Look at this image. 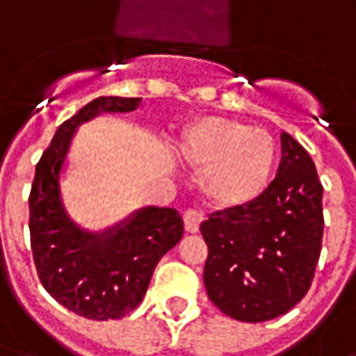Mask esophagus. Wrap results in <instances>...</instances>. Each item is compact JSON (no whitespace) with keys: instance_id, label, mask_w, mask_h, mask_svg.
<instances>
[{"instance_id":"esophagus-1","label":"esophagus","mask_w":356,"mask_h":356,"mask_svg":"<svg viewBox=\"0 0 356 356\" xmlns=\"http://www.w3.org/2000/svg\"><path fill=\"white\" fill-rule=\"evenodd\" d=\"M183 219H185L186 232H198L200 231V223L204 221V216L196 209H186Z\"/></svg>"}]
</instances>
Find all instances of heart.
<instances>
[{"mask_svg": "<svg viewBox=\"0 0 356 356\" xmlns=\"http://www.w3.org/2000/svg\"><path fill=\"white\" fill-rule=\"evenodd\" d=\"M181 154L202 171V191L221 208L259 198L273 177L276 147L270 133L238 120L204 116L188 125Z\"/></svg>", "mask_w": 356, "mask_h": 356, "instance_id": "heart-1", "label": "heart"}]
</instances>
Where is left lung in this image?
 <instances>
[{"label":"left lung","instance_id":"1","mask_svg":"<svg viewBox=\"0 0 356 356\" xmlns=\"http://www.w3.org/2000/svg\"><path fill=\"white\" fill-rule=\"evenodd\" d=\"M282 160L265 193L200 225L204 284L213 305L242 322L273 321L305 298L322 248V185L305 148L282 131Z\"/></svg>","mask_w":356,"mask_h":356}]
</instances>
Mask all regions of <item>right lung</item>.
Here are the masks:
<instances>
[{"mask_svg":"<svg viewBox=\"0 0 356 356\" xmlns=\"http://www.w3.org/2000/svg\"><path fill=\"white\" fill-rule=\"evenodd\" d=\"M140 99L99 97L66 120L35 165L30 193V238L43 288L72 313L108 321L139 305L154 267L183 236L173 208L137 209L101 232L80 229L60 198V171L78 125L101 112H131Z\"/></svg>","mask_w":356,"mask_h":356,"instance_id":"add662e5","label":"right lung"}]
</instances>
